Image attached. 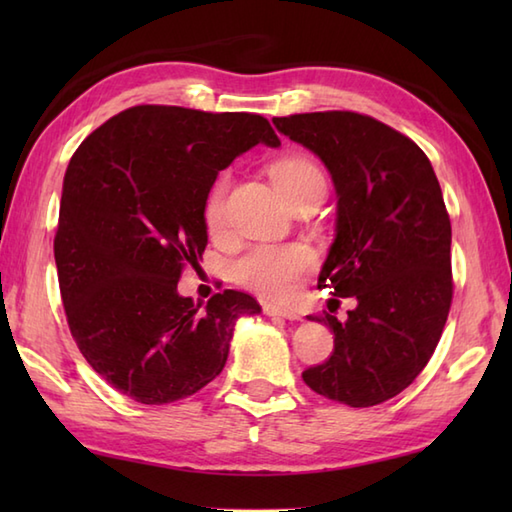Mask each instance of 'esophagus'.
Masks as SVG:
<instances>
[{
    "instance_id": "obj_1",
    "label": "esophagus",
    "mask_w": 512,
    "mask_h": 512,
    "mask_svg": "<svg viewBox=\"0 0 512 512\" xmlns=\"http://www.w3.org/2000/svg\"><path fill=\"white\" fill-rule=\"evenodd\" d=\"M264 314L268 317H281V319H288V321H299L301 314L297 310H290V308H279L273 306V303H264Z\"/></svg>"
}]
</instances>
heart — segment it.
Here are the masks:
<instances>
[{"instance_id":"b5f03b06","label":"heart","mask_w":512,"mask_h":512,"mask_svg":"<svg viewBox=\"0 0 512 512\" xmlns=\"http://www.w3.org/2000/svg\"><path fill=\"white\" fill-rule=\"evenodd\" d=\"M275 187L292 204L303 193L325 189L321 169L306 156H284L270 167ZM228 173L213 182L204 200V226L213 237L226 231ZM314 266V255L303 244H259L235 262V279L266 299L288 301L297 295L303 275Z\"/></svg>"}]
</instances>
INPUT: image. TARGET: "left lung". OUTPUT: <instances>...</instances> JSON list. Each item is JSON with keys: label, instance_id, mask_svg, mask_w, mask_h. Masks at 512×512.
Instances as JSON below:
<instances>
[{"label": "left lung", "instance_id": "8db88e82", "mask_svg": "<svg viewBox=\"0 0 512 512\" xmlns=\"http://www.w3.org/2000/svg\"><path fill=\"white\" fill-rule=\"evenodd\" d=\"M273 123L330 171L336 235L319 288L356 299L345 321L310 317L334 332V352L303 380L343 405H380L416 380L449 317L451 220L440 182L411 138L372 116L312 112Z\"/></svg>", "mask_w": 512, "mask_h": 512}]
</instances>
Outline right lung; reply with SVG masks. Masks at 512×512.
Returning <instances> with one entry per match:
<instances>
[{
	"mask_svg": "<svg viewBox=\"0 0 512 512\" xmlns=\"http://www.w3.org/2000/svg\"><path fill=\"white\" fill-rule=\"evenodd\" d=\"M259 143L281 145L259 114L136 105L74 151L54 237L65 317L94 372L136 402L167 405L209 385L237 319L262 312L237 290L206 308L178 295L209 237L206 193Z\"/></svg>",
	"mask_w": 512,
	"mask_h": 512,
	"instance_id": "1",
	"label": "right lung"
}]
</instances>
